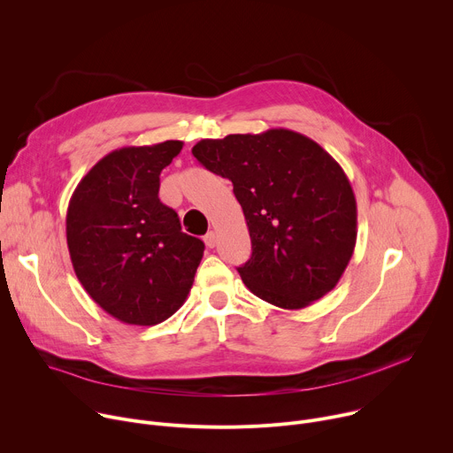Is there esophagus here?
<instances>
[{
	"label": "esophagus",
	"instance_id": "esophagus-1",
	"mask_svg": "<svg viewBox=\"0 0 453 453\" xmlns=\"http://www.w3.org/2000/svg\"><path fill=\"white\" fill-rule=\"evenodd\" d=\"M204 243H206L210 249H213V247L217 245V234H215L213 231H208V233L204 234Z\"/></svg>",
	"mask_w": 453,
	"mask_h": 453
}]
</instances>
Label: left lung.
I'll use <instances>...</instances> for the list:
<instances>
[{"label": "left lung", "instance_id": "8db88e82", "mask_svg": "<svg viewBox=\"0 0 453 453\" xmlns=\"http://www.w3.org/2000/svg\"><path fill=\"white\" fill-rule=\"evenodd\" d=\"M191 154L233 182L252 245L238 273L254 296L299 310L335 288L355 250L357 201L325 149L288 128H269L201 140Z\"/></svg>", "mask_w": 453, "mask_h": 453}]
</instances>
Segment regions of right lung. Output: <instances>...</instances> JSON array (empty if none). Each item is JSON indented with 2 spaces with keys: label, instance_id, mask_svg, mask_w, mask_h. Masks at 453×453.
I'll use <instances>...</instances> for the list:
<instances>
[{
  "label": "right lung",
  "instance_id": "right-lung-1",
  "mask_svg": "<svg viewBox=\"0 0 453 453\" xmlns=\"http://www.w3.org/2000/svg\"><path fill=\"white\" fill-rule=\"evenodd\" d=\"M182 142L123 147L102 157L79 182L66 215L75 274L109 315L154 326L188 297L203 260V240L180 231L159 201V175Z\"/></svg>",
  "mask_w": 453,
  "mask_h": 453
}]
</instances>
